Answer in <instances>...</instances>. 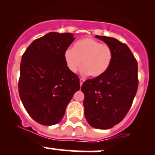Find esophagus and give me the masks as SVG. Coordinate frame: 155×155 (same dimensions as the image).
<instances>
[{"label": "esophagus", "mask_w": 155, "mask_h": 155, "mask_svg": "<svg viewBox=\"0 0 155 155\" xmlns=\"http://www.w3.org/2000/svg\"><path fill=\"white\" fill-rule=\"evenodd\" d=\"M85 82V79H79V83H80V85H82L83 84V82Z\"/></svg>", "instance_id": "obj_1"}]
</instances>
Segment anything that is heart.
<instances>
[{
	"label": "heart",
	"instance_id": "b5f03b06",
	"mask_svg": "<svg viewBox=\"0 0 155 155\" xmlns=\"http://www.w3.org/2000/svg\"><path fill=\"white\" fill-rule=\"evenodd\" d=\"M64 58L70 72L76 73L82 63V74H90L91 77L97 78L105 74L109 70L113 53L108 45L87 37L76 42L73 48L67 49Z\"/></svg>",
	"mask_w": 155,
	"mask_h": 155
}]
</instances>
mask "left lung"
<instances>
[{"mask_svg": "<svg viewBox=\"0 0 155 155\" xmlns=\"http://www.w3.org/2000/svg\"><path fill=\"white\" fill-rule=\"evenodd\" d=\"M95 37L110 46L113 58L105 74L87 79L81 90L87 123L106 130L121 122L130 109L138 87V67L126 44L113 37Z\"/></svg>", "mask_w": 155, "mask_h": 155, "instance_id": "left-lung-1", "label": "left lung"}]
</instances>
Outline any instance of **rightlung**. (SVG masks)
Segmentation results:
<instances>
[{
  "instance_id": "obj_1",
  "label": "right lung",
  "mask_w": 155,
  "mask_h": 155,
  "mask_svg": "<svg viewBox=\"0 0 155 155\" xmlns=\"http://www.w3.org/2000/svg\"><path fill=\"white\" fill-rule=\"evenodd\" d=\"M74 40L71 33L50 32L33 41L21 57L18 93L28 113L39 124L60 122L80 89L79 79L64 58Z\"/></svg>"
}]
</instances>
